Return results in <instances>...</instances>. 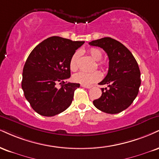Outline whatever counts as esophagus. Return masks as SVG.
Instances as JSON below:
<instances>
[{
    "mask_svg": "<svg viewBox=\"0 0 159 159\" xmlns=\"http://www.w3.org/2000/svg\"><path fill=\"white\" fill-rule=\"evenodd\" d=\"M81 87H84V88H87V89H89V88H91V87H92V86L84 85V84H81Z\"/></svg>",
    "mask_w": 159,
    "mask_h": 159,
    "instance_id": "1",
    "label": "esophagus"
}]
</instances>
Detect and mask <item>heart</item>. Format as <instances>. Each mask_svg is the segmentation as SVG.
Wrapping results in <instances>:
<instances>
[{
  "label": "heart",
  "instance_id": "1",
  "mask_svg": "<svg viewBox=\"0 0 159 159\" xmlns=\"http://www.w3.org/2000/svg\"><path fill=\"white\" fill-rule=\"evenodd\" d=\"M88 52L90 55V56L95 61H101L103 58V52L100 49L96 48V47H92L88 50ZM79 57V53L75 52L71 57L70 61V69L72 72H75L78 70V60ZM98 66L101 68H104L105 64L102 62H98ZM101 78V73L98 71H95L93 72H78L73 76V81L76 83L81 84L89 85L95 82L98 81Z\"/></svg>",
  "mask_w": 159,
  "mask_h": 159
}]
</instances>
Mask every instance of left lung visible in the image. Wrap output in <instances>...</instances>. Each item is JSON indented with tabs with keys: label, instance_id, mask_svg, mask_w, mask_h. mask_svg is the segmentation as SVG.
<instances>
[{
	"label": "left lung",
	"instance_id": "1",
	"mask_svg": "<svg viewBox=\"0 0 159 159\" xmlns=\"http://www.w3.org/2000/svg\"><path fill=\"white\" fill-rule=\"evenodd\" d=\"M89 45L102 48L109 58L108 73L98 84L102 95L93 101L97 109L109 114L119 113L130 106L139 93L141 72L131 52L119 41L109 37L95 40Z\"/></svg>",
	"mask_w": 159,
	"mask_h": 159
}]
</instances>
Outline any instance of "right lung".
I'll list each match as a JSON object with an SVG mask.
<instances>
[{"label": "right lung", "instance_id": "obj_1", "mask_svg": "<svg viewBox=\"0 0 159 159\" xmlns=\"http://www.w3.org/2000/svg\"><path fill=\"white\" fill-rule=\"evenodd\" d=\"M84 41L52 36L36 46L23 70L21 87L32 108L43 116H54L71 104L79 84L65 80L70 77V61ZM60 83L61 87H57Z\"/></svg>", "mask_w": 159, "mask_h": 159}]
</instances>
